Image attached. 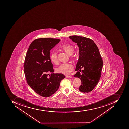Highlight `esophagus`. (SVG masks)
<instances>
[{
	"instance_id": "34e87169",
	"label": "esophagus",
	"mask_w": 129,
	"mask_h": 129,
	"mask_svg": "<svg viewBox=\"0 0 129 129\" xmlns=\"http://www.w3.org/2000/svg\"><path fill=\"white\" fill-rule=\"evenodd\" d=\"M66 78H72V77H71V76H66Z\"/></svg>"
}]
</instances>
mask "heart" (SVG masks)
Returning a JSON list of instances; mask_svg holds the SVG:
<instances>
[{"instance_id": "b5f03b06", "label": "heart", "mask_w": 129, "mask_h": 129, "mask_svg": "<svg viewBox=\"0 0 129 129\" xmlns=\"http://www.w3.org/2000/svg\"><path fill=\"white\" fill-rule=\"evenodd\" d=\"M62 50L65 51L69 56L72 55L74 51L73 46L70 44L63 45L61 47ZM50 58L52 62L56 63L58 61L57 54L55 50H52L51 52ZM73 66L71 63H63L61 64L57 68L56 71L58 73L64 75H69L73 70Z\"/></svg>"}]
</instances>
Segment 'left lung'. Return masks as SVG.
I'll return each mask as SVG.
<instances>
[{"label": "left lung", "mask_w": 129, "mask_h": 129, "mask_svg": "<svg viewBox=\"0 0 129 129\" xmlns=\"http://www.w3.org/2000/svg\"><path fill=\"white\" fill-rule=\"evenodd\" d=\"M69 38L77 43L79 50L75 70L77 71L74 75L81 80L79 90L89 92L93 90L100 79L103 65L102 57L97 45L91 39L77 36H71Z\"/></svg>", "instance_id": "8db88e82"}]
</instances>
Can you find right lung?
<instances>
[{
	"label": "right lung",
	"instance_id": "add662e5",
	"mask_svg": "<svg viewBox=\"0 0 129 129\" xmlns=\"http://www.w3.org/2000/svg\"><path fill=\"white\" fill-rule=\"evenodd\" d=\"M60 39L41 38L30 44L26 54L24 72L27 84L36 93L44 97L54 94L59 88L61 81L65 78L61 73H53L50 50L60 41ZM51 75L47 77V73Z\"/></svg>",
	"mask_w": 129,
	"mask_h": 129
}]
</instances>
